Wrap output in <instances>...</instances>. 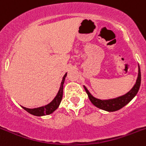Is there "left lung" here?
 I'll list each match as a JSON object with an SVG mask.
<instances>
[{"label":"left lung","instance_id":"8db88e82","mask_svg":"<svg viewBox=\"0 0 146 146\" xmlns=\"http://www.w3.org/2000/svg\"><path fill=\"white\" fill-rule=\"evenodd\" d=\"M141 69L138 65V75H137V78L136 80V83L135 84L134 86L132 88L130 92H128L125 95L119 96V97L114 98V99H107V100H102L95 98L94 96H92L88 90L87 89L86 87L84 86V88L86 90V92L88 94V98L90 101L92 102V104L96 106L98 108L101 110H105L107 111H114L120 110L123 107H125L126 104H127L135 96L137 93L138 92V90L141 86Z\"/></svg>","mask_w":146,"mask_h":146}]
</instances>
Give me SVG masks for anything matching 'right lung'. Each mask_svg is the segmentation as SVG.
<instances>
[{
  "label": "right lung",
  "mask_w": 146,
  "mask_h": 146,
  "mask_svg": "<svg viewBox=\"0 0 146 146\" xmlns=\"http://www.w3.org/2000/svg\"><path fill=\"white\" fill-rule=\"evenodd\" d=\"M66 76L67 73L64 75L63 78H62V82H61L60 87V89L59 91H58V94L56 95V96L54 97V99L50 102V104H47V105L45 106H43V107H37V108L35 109L26 108V107H22V106H21V107H22L24 110H25L27 111H28L29 113H30L31 114H33V115H35V116L40 117L52 114L53 111H55V110L58 108L60 104L61 100H62V93H63V84Z\"/></svg>",
  "instance_id": "1"
}]
</instances>
